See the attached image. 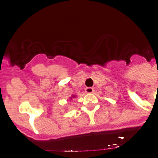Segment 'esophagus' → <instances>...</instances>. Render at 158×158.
Returning <instances> with one entry per match:
<instances>
[{
    "label": "esophagus",
    "mask_w": 158,
    "mask_h": 158,
    "mask_svg": "<svg viewBox=\"0 0 158 158\" xmlns=\"http://www.w3.org/2000/svg\"><path fill=\"white\" fill-rule=\"evenodd\" d=\"M94 91V88H90V87H88V88H85V92L87 94H92Z\"/></svg>",
    "instance_id": "34e87169"
}]
</instances>
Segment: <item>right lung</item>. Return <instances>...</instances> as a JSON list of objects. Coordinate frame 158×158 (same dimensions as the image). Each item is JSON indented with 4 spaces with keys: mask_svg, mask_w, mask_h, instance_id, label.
Instances as JSON below:
<instances>
[{
    "mask_svg": "<svg viewBox=\"0 0 158 158\" xmlns=\"http://www.w3.org/2000/svg\"><path fill=\"white\" fill-rule=\"evenodd\" d=\"M75 97H76V96H72V97H70V99H73V98H75Z\"/></svg>",
    "mask_w": 158,
    "mask_h": 158,
    "instance_id": "right-lung-1",
    "label": "right lung"
}]
</instances>
